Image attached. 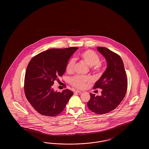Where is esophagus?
Listing matches in <instances>:
<instances>
[{"instance_id":"esophagus-1","label":"esophagus","mask_w":149,"mask_h":149,"mask_svg":"<svg viewBox=\"0 0 149 149\" xmlns=\"http://www.w3.org/2000/svg\"><path fill=\"white\" fill-rule=\"evenodd\" d=\"M74 93H80L83 92L80 91H78V90H75V91H74Z\"/></svg>"}]
</instances>
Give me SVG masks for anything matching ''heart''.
<instances>
[{
  "instance_id": "1",
  "label": "heart",
  "mask_w": 149,
  "mask_h": 149,
  "mask_svg": "<svg viewBox=\"0 0 149 149\" xmlns=\"http://www.w3.org/2000/svg\"><path fill=\"white\" fill-rule=\"evenodd\" d=\"M80 57L85 61V63L91 67L92 70L94 72L99 74L102 70V65L100 63L99 56L92 50H86L80 54ZM75 59L70 58L66 65V70L71 72L73 70L75 65ZM92 79L89 76L76 75L71 78L70 83L76 88L84 89L87 84L92 81Z\"/></svg>"
}]
</instances>
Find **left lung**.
Instances as JSON below:
<instances>
[{
	"label": "left lung",
	"instance_id": "8db88e82",
	"mask_svg": "<svg viewBox=\"0 0 149 149\" xmlns=\"http://www.w3.org/2000/svg\"><path fill=\"white\" fill-rule=\"evenodd\" d=\"M97 50L105 57L107 68L93 87L102 89V95L95 96L90 93L87 105L93 112L102 114L112 111L120 104L126 94L127 78L123 61L118 54L103 47H98Z\"/></svg>",
	"mask_w": 149,
	"mask_h": 149
}]
</instances>
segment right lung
<instances>
[{
    "mask_svg": "<svg viewBox=\"0 0 149 149\" xmlns=\"http://www.w3.org/2000/svg\"><path fill=\"white\" fill-rule=\"evenodd\" d=\"M78 47L51 49L33 57L27 66L24 77V93L31 106L39 113L54 117L61 113L73 95L69 89L62 92L52 88L65 72L66 65Z\"/></svg>",
    "mask_w": 149,
    "mask_h": 149,
    "instance_id": "right-lung-1",
    "label": "right lung"
}]
</instances>
